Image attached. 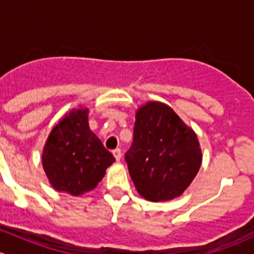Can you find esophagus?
Segmentation results:
<instances>
[{"label": "esophagus", "instance_id": "obj_1", "mask_svg": "<svg viewBox=\"0 0 254 254\" xmlns=\"http://www.w3.org/2000/svg\"><path fill=\"white\" fill-rule=\"evenodd\" d=\"M113 154L115 156L116 162H120V159H122V150L120 149H115V150H113Z\"/></svg>", "mask_w": 254, "mask_h": 254}]
</instances>
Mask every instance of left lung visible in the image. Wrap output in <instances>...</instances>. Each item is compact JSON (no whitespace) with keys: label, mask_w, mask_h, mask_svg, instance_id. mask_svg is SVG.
<instances>
[{"label":"left lung","mask_w":254,"mask_h":254,"mask_svg":"<svg viewBox=\"0 0 254 254\" xmlns=\"http://www.w3.org/2000/svg\"><path fill=\"white\" fill-rule=\"evenodd\" d=\"M125 160L138 193L163 202L188 188L202 164V151L195 132L173 109L154 101L136 113Z\"/></svg>","instance_id":"1"}]
</instances>
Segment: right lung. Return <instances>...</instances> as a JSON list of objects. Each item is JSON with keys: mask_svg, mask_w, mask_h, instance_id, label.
Masks as SVG:
<instances>
[{"mask_svg": "<svg viewBox=\"0 0 254 254\" xmlns=\"http://www.w3.org/2000/svg\"><path fill=\"white\" fill-rule=\"evenodd\" d=\"M87 109L72 110L52 131L45 144L42 165L56 190L80 195L98 186L113 154L90 130Z\"/></svg>", "mask_w": 254, "mask_h": 254, "instance_id": "right-lung-1", "label": "right lung"}]
</instances>
